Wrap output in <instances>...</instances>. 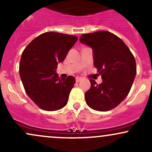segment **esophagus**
Instances as JSON below:
<instances>
[{
	"label": "esophagus",
	"instance_id": "34e87169",
	"mask_svg": "<svg viewBox=\"0 0 152 152\" xmlns=\"http://www.w3.org/2000/svg\"><path fill=\"white\" fill-rule=\"evenodd\" d=\"M81 80H82V78H80V77H76V83H78V82H79L80 81H81Z\"/></svg>",
	"mask_w": 152,
	"mask_h": 152
}]
</instances>
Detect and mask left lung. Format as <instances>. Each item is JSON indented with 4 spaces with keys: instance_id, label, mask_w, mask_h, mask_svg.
I'll list each match as a JSON object with an SVG mask.
<instances>
[{
    "instance_id": "1",
    "label": "left lung",
    "mask_w": 152,
    "mask_h": 152,
    "mask_svg": "<svg viewBox=\"0 0 152 152\" xmlns=\"http://www.w3.org/2000/svg\"><path fill=\"white\" fill-rule=\"evenodd\" d=\"M80 41L94 51V64L102 75L97 84L90 79L91 88L85 93L87 105L99 111L116 107L127 96L136 74V61L128 46L117 36L100 31L81 35Z\"/></svg>"
}]
</instances>
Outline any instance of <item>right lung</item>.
<instances>
[{
	"instance_id": "right-lung-1",
	"label": "right lung",
	"mask_w": 152,
	"mask_h": 152,
	"mask_svg": "<svg viewBox=\"0 0 152 152\" xmlns=\"http://www.w3.org/2000/svg\"><path fill=\"white\" fill-rule=\"evenodd\" d=\"M77 40L76 36L47 32L34 38L23 51L19 74L26 93L40 109L56 111L67 104L75 78L61 79L56 69Z\"/></svg>"
}]
</instances>
